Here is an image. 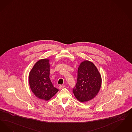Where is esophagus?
Masks as SVG:
<instances>
[{
	"mask_svg": "<svg viewBox=\"0 0 132 132\" xmlns=\"http://www.w3.org/2000/svg\"><path fill=\"white\" fill-rule=\"evenodd\" d=\"M64 87V85H60V86H59V88L60 89H63Z\"/></svg>",
	"mask_w": 132,
	"mask_h": 132,
	"instance_id": "obj_1",
	"label": "esophagus"
}]
</instances>
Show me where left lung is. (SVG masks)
Segmentation results:
<instances>
[{"label": "left lung", "instance_id": "left-lung-1", "mask_svg": "<svg viewBox=\"0 0 132 132\" xmlns=\"http://www.w3.org/2000/svg\"><path fill=\"white\" fill-rule=\"evenodd\" d=\"M102 85V78L94 63L85 61L80 63L77 71V79L73 93L81 102H87L97 95Z\"/></svg>", "mask_w": 132, "mask_h": 132}]
</instances>
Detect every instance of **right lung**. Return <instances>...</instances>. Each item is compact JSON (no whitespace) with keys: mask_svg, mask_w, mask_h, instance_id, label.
<instances>
[{"mask_svg":"<svg viewBox=\"0 0 132 132\" xmlns=\"http://www.w3.org/2000/svg\"><path fill=\"white\" fill-rule=\"evenodd\" d=\"M48 59H42L35 63L29 75V83L36 97L49 100L59 91L50 79V64Z\"/></svg>","mask_w":132,"mask_h":132,"instance_id":"right-lung-1","label":"right lung"}]
</instances>
